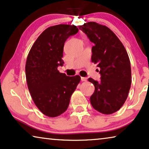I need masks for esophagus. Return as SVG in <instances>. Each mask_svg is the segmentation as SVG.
<instances>
[{"label":"esophagus","instance_id":"34e87169","mask_svg":"<svg viewBox=\"0 0 149 149\" xmlns=\"http://www.w3.org/2000/svg\"><path fill=\"white\" fill-rule=\"evenodd\" d=\"M81 81H87V78H85V77H81Z\"/></svg>","mask_w":149,"mask_h":149}]
</instances>
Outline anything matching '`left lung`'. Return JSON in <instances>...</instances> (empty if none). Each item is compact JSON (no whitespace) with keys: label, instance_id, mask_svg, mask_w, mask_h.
Listing matches in <instances>:
<instances>
[{"label":"left lung","instance_id":"obj_1","mask_svg":"<svg viewBox=\"0 0 149 149\" xmlns=\"http://www.w3.org/2000/svg\"><path fill=\"white\" fill-rule=\"evenodd\" d=\"M79 28L94 43L91 62L100 68V81L88 79L95 86L90 102L100 113H115L125 103L131 87V66L127 53L115 34L106 26L91 22Z\"/></svg>","mask_w":149,"mask_h":149}]
</instances>
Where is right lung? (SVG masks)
I'll return each mask as SVG.
<instances>
[{
    "mask_svg": "<svg viewBox=\"0 0 149 149\" xmlns=\"http://www.w3.org/2000/svg\"><path fill=\"white\" fill-rule=\"evenodd\" d=\"M78 31L74 25L49 27L37 38L28 55L25 69L28 89L35 105L47 117H58L66 111L81 81L79 75L68 77L58 70L64 64L65 42Z\"/></svg>",
    "mask_w": 149,
    "mask_h": 149,
    "instance_id": "1",
    "label": "right lung"
}]
</instances>
